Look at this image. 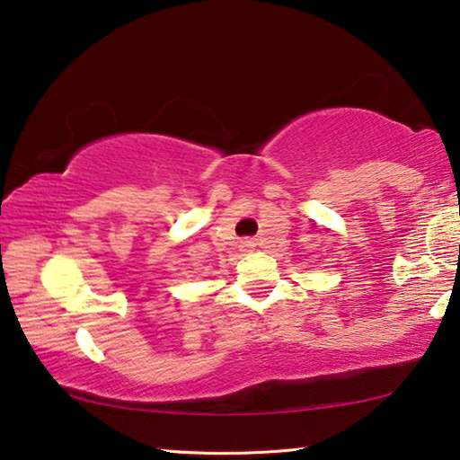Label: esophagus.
Masks as SVG:
<instances>
[{"instance_id":"obj_1","label":"esophagus","mask_w":460,"mask_h":460,"mask_svg":"<svg viewBox=\"0 0 460 460\" xmlns=\"http://www.w3.org/2000/svg\"><path fill=\"white\" fill-rule=\"evenodd\" d=\"M245 245H252V242H245Z\"/></svg>"}]
</instances>
